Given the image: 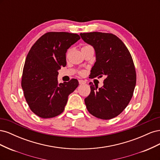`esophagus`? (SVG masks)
Listing matches in <instances>:
<instances>
[{
	"label": "esophagus",
	"mask_w": 160,
	"mask_h": 160,
	"mask_svg": "<svg viewBox=\"0 0 160 160\" xmlns=\"http://www.w3.org/2000/svg\"><path fill=\"white\" fill-rule=\"evenodd\" d=\"M79 83L80 85H83V84H85L86 81H83V80H79Z\"/></svg>",
	"instance_id": "1"
}]
</instances>
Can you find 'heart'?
<instances>
[{"instance_id":"obj_1","label":"heart","mask_w":160,"mask_h":160,"mask_svg":"<svg viewBox=\"0 0 160 160\" xmlns=\"http://www.w3.org/2000/svg\"><path fill=\"white\" fill-rule=\"evenodd\" d=\"M89 47V45H85V46H83V47H82V49H84V48H86V47ZM68 53H69V51L67 52V54H68ZM79 74L81 76H83L85 75V71H83V70H81V71H79Z\"/></svg>"}]
</instances>
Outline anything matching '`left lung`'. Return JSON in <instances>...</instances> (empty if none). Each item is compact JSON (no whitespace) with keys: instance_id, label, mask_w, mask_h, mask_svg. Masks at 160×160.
Listing matches in <instances>:
<instances>
[{"instance_id":"obj_1","label":"left lung","mask_w":160,"mask_h":160,"mask_svg":"<svg viewBox=\"0 0 160 160\" xmlns=\"http://www.w3.org/2000/svg\"><path fill=\"white\" fill-rule=\"evenodd\" d=\"M80 35L95 50L91 77H106L101 88L89 83L91 93L85 99L86 108L95 118H114L127 107L133 95L136 72L132 57L123 41L112 33L91 32Z\"/></svg>"}]
</instances>
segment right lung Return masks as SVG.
<instances>
[{"instance_id":"right-lung-1","label":"right lung","mask_w":160,"mask_h":160,"mask_svg":"<svg viewBox=\"0 0 160 160\" xmlns=\"http://www.w3.org/2000/svg\"><path fill=\"white\" fill-rule=\"evenodd\" d=\"M80 39L77 34L48 32L35 42L24 65L21 86L32 112L41 118H52L65 109L68 96L78 87L71 79L59 83L58 70L65 67L67 49Z\"/></svg>"}]
</instances>
